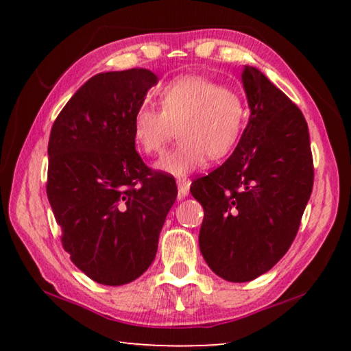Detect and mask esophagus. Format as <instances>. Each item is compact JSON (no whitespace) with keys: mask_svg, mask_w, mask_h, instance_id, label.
<instances>
[{"mask_svg":"<svg viewBox=\"0 0 351 351\" xmlns=\"http://www.w3.org/2000/svg\"><path fill=\"white\" fill-rule=\"evenodd\" d=\"M176 184H178V197L186 198L190 193V184H192V181L187 180V178H180V180L176 181Z\"/></svg>","mask_w":351,"mask_h":351,"instance_id":"obj_1","label":"esophagus"}]
</instances>
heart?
<instances>
[{"mask_svg":"<svg viewBox=\"0 0 351 351\" xmlns=\"http://www.w3.org/2000/svg\"><path fill=\"white\" fill-rule=\"evenodd\" d=\"M161 110L141 104L133 116V139L145 154L161 153L178 134L181 141L154 162L165 175L184 176L234 150L246 122V104L232 88L203 75L169 82L158 94Z\"/></svg>","mask_w":351,"mask_h":351,"instance_id":"obj_1","label":"heart"}]
</instances>
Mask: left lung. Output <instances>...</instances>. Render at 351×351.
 Returning a JSON list of instances; mask_svg holds the SVG:
<instances>
[{
    "label": "left lung",
    "mask_w": 351,
    "mask_h": 351,
    "mask_svg": "<svg viewBox=\"0 0 351 351\" xmlns=\"http://www.w3.org/2000/svg\"><path fill=\"white\" fill-rule=\"evenodd\" d=\"M241 82L251 116L239 145L190 187L204 209L199 251L235 283L265 274L287 254L314 180L302 111L257 68L246 64Z\"/></svg>",
    "instance_id": "obj_1"
}]
</instances>
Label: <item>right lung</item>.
Listing matches in <instances>:
<instances>
[{
  "label": "right lung",
  "instance_id": "obj_1",
  "mask_svg": "<svg viewBox=\"0 0 351 351\" xmlns=\"http://www.w3.org/2000/svg\"><path fill=\"white\" fill-rule=\"evenodd\" d=\"M158 75L144 68L91 77L51 130L47 199L73 263L94 282L136 280L156 257L178 190L136 152L133 116Z\"/></svg>",
  "mask_w": 351,
  "mask_h": 351
}]
</instances>
